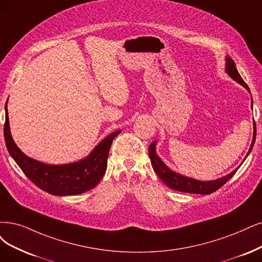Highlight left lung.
I'll use <instances>...</instances> for the list:
<instances>
[{
    "label": "left lung",
    "instance_id": "8db88e82",
    "mask_svg": "<svg viewBox=\"0 0 262 262\" xmlns=\"http://www.w3.org/2000/svg\"><path fill=\"white\" fill-rule=\"evenodd\" d=\"M226 61H227L226 62L227 73L234 81H236L241 85H243L245 89L250 93L247 84L244 82V80L242 79V76L239 75L234 61L232 60L230 57L226 58ZM251 100H253V99H251ZM251 105H253V102H251ZM255 140H256V124L254 125L253 141H251L250 148H249V151L247 153L246 158L248 157V154L250 153L251 149H253ZM156 147H157V140L153 141L149 146V158L151 160L152 167H153L154 171L158 173V176L160 177V179L172 190L180 191V192H187V193H196V194H210V193L217 191L219 188L224 186L230 178L234 176V173L237 170V169H235L232 172H230L229 175L222 177V178H219L217 180L200 181V180L193 179V178H190V177L182 176V175H180V173H177L175 171H172L171 169H169L165 165V164L163 163V161L158 157V154L156 152Z\"/></svg>",
    "mask_w": 262,
    "mask_h": 262
}]
</instances>
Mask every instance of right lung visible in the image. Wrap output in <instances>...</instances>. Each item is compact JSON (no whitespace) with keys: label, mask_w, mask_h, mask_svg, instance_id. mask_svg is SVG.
Masks as SVG:
<instances>
[{"label":"right lung","mask_w":262,"mask_h":262,"mask_svg":"<svg viewBox=\"0 0 262 262\" xmlns=\"http://www.w3.org/2000/svg\"><path fill=\"white\" fill-rule=\"evenodd\" d=\"M4 138L6 148L17 165L36 187L53 195H76L95 188L106 169L113 139L121 130L101 140L85 159L63 165H48L27 157L17 146L9 130L7 102L5 104Z\"/></svg>","instance_id":"right-lung-1"}]
</instances>
